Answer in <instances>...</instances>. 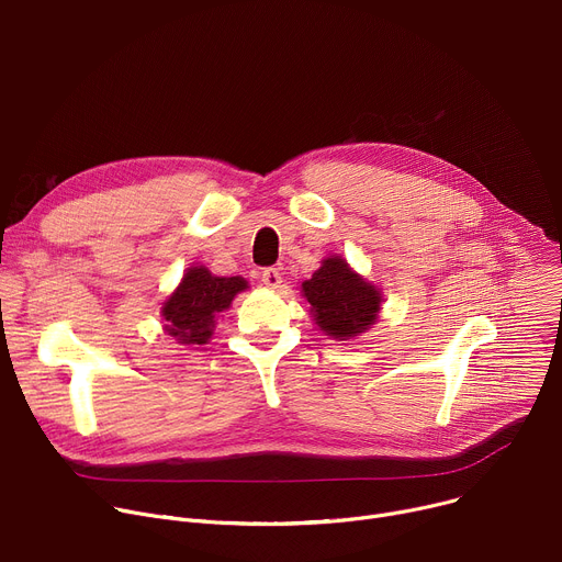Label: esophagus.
Segmentation results:
<instances>
[{
	"label": "esophagus",
	"instance_id": "34e87169",
	"mask_svg": "<svg viewBox=\"0 0 562 562\" xmlns=\"http://www.w3.org/2000/svg\"><path fill=\"white\" fill-rule=\"evenodd\" d=\"M261 282L269 289H278L282 284V273L278 269H265L261 271Z\"/></svg>",
	"mask_w": 562,
	"mask_h": 562
}]
</instances>
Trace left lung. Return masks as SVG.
Returning a JSON list of instances; mask_svg holds the SVG:
<instances>
[{"mask_svg": "<svg viewBox=\"0 0 562 562\" xmlns=\"http://www.w3.org/2000/svg\"><path fill=\"white\" fill-rule=\"evenodd\" d=\"M316 325L336 341H348L375 325L382 310V291L350 269L341 255L323 259L321 269L303 282Z\"/></svg>", "mask_w": 562, "mask_h": 562, "instance_id": "8db88e82", "label": "left lung"}]
</instances>
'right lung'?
Masks as SVG:
<instances>
[{"label": "right lung", "mask_w": 562, "mask_h": 562, "mask_svg": "<svg viewBox=\"0 0 562 562\" xmlns=\"http://www.w3.org/2000/svg\"><path fill=\"white\" fill-rule=\"evenodd\" d=\"M244 289H248V282L239 276L218 278L205 267L187 269L162 307L167 334L184 346L207 344L214 334V318L226 312Z\"/></svg>", "instance_id": "obj_1"}]
</instances>
